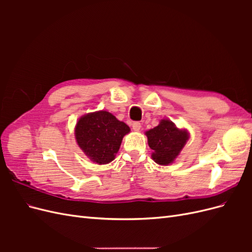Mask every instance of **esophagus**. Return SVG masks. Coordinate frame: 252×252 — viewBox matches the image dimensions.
Instances as JSON below:
<instances>
[{
	"instance_id": "esophagus-1",
	"label": "esophagus",
	"mask_w": 252,
	"mask_h": 252,
	"mask_svg": "<svg viewBox=\"0 0 252 252\" xmlns=\"http://www.w3.org/2000/svg\"><path fill=\"white\" fill-rule=\"evenodd\" d=\"M141 127H142V125H141L140 122H133V123H132V129L134 131H140Z\"/></svg>"
}]
</instances>
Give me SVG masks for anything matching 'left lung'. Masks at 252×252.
Returning a JSON list of instances; mask_svg holds the SVG:
<instances>
[{
  "mask_svg": "<svg viewBox=\"0 0 252 252\" xmlns=\"http://www.w3.org/2000/svg\"><path fill=\"white\" fill-rule=\"evenodd\" d=\"M149 147L154 150L151 158L162 166L174 162L189 139L186 129H180L169 120H161L155 128L145 132Z\"/></svg>",
  "mask_w": 252,
  "mask_h": 252,
  "instance_id": "obj_1",
  "label": "left lung"
}]
</instances>
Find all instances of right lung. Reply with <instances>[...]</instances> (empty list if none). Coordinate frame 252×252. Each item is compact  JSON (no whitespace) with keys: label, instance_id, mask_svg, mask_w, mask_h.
<instances>
[{"label":"right lung","instance_id":"obj_1","mask_svg":"<svg viewBox=\"0 0 252 252\" xmlns=\"http://www.w3.org/2000/svg\"><path fill=\"white\" fill-rule=\"evenodd\" d=\"M129 131L130 128L124 122L104 110L81 117L74 128L79 147L91 161L100 165L113 161Z\"/></svg>","mask_w":252,"mask_h":252}]
</instances>
